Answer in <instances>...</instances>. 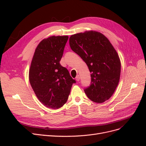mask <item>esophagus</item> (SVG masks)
<instances>
[{"mask_svg":"<svg viewBox=\"0 0 146 146\" xmlns=\"http://www.w3.org/2000/svg\"><path fill=\"white\" fill-rule=\"evenodd\" d=\"M76 80L77 81V82H78L79 80H80V76H77V77H76Z\"/></svg>","mask_w":146,"mask_h":146,"instance_id":"esophagus-1","label":"esophagus"}]
</instances>
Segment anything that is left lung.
I'll return each instance as SVG.
<instances>
[{"label": "left lung", "mask_w": 146, "mask_h": 146, "mask_svg": "<svg viewBox=\"0 0 146 146\" xmlns=\"http://www.w3.org/2000/svg\"><path fill=\"white\" fill-rule=\"evenodd\" d=\"M71 49L87 64L91 77L85 94L96 103L108 100L120 79L121 61L115 48L105 35L96 31H86L69 38Z\"/></svg>", "instance_id": "left-lung-1"}]
</instances>
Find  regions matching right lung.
Returning a JSON list of instances; mask_svg holds the SVG:
<instances>
[{
  "mask_svg": "<svg viewBox=\"0 0 146 146\" xmlns=\"http://www.w3.org/2000/svg\"><path fill=\"white\" fill-rule=\"evenodd\" d=\"M68 36H52L36 47L29 70V81L39 100L47 108L66 104L76 80L60 63Z\"/></svg>",
  "mask_w": 146,
  "mask_h": 146,
  "instance_id": "1",
  "label": "right lung"
}]
</instances>
